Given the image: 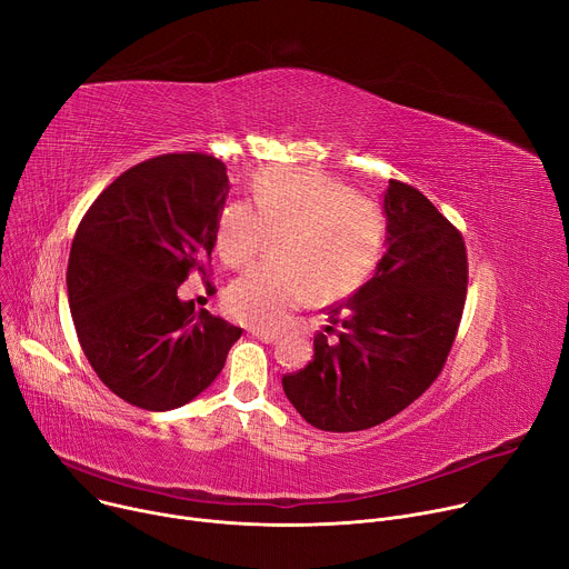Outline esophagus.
<instances>
[{"mask_svg":"<svg viewBox=\"0 0 569 569\" xmlns=\"http://www.w3.org/2000/svg\"><path fill=\"white\" fill-rule=\"evenodd\" d=\"M249 333L266 345H274L279 340V336L274 331H266V329H249Z\"/></svg>","mask_w":569,"mask_h":569,"instance_id":"34e87169","label":"esophagus"}]
</instances>
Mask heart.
Returning <instances> with one entry per match:
<instances>
[{
    "label": "heart",
    "mask_w": 569,
    "mask_h": 569,
    "mask_svg": "<svg viewBox=\"0 0 569 569\" xmlns=\"http://www.w3.org/2000/svg\"><path fill=\"white\" fill-rule=\"evenodd\" d=\"M249 201H229L216 227V249L231 268L249 263L266 233H279V266H258L240 274L224 303L242 325L270 329L303 301L351 295L379 263L386 218L372 199L308 170L270 168L256 174Z\"/></svg>",
    "instance_id": "b5f03b06"
}]
</instances>
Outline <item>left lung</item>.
<instances>
[{"label":"left lung","mask_w":569,"mask_h":569,"mask_svg":"<svg viewBox=\"0 0 569 569\" xmlns=\"http://www.w3.org/2000/svg\"><path fill=\"white\" fill-rule=\"evenodd\" d=\"M381 209L386 251L372 279L329 308L311 363L281 379L299 416L322 431H363L416 401L440 375L462 316V236L401 181L390 179Z\"/></svg>","instance_id":"1"}]
</instances>
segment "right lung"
<instances>
[{
  "label": "right lung",
  "mask_w": 569,
  "mask_h": 569,
  "mask_svg": "<svg viewBox=\"0 0 569 569\" xmlns=\"http://www.w3.org/2000/svg\"><path fill=\"white\" fill-rule=\"evenodd\" d=\"M227 166L166 153L120 174L81 220L68 303L97 377L144 410H172L209 388L242 329L179 299L203 274L229 194Z\"/></svg>",
  "instance_id": "add662e5"
}]
</instances>
